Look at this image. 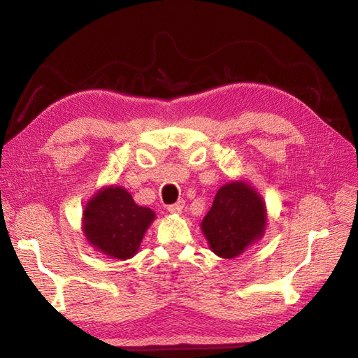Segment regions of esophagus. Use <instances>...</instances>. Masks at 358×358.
I'll return each mask as SVG.
<instances>
[{"label": "esophagus", "mask_w": 358, "mask_h": 358, "mask_svg": "<svg viewBox=\"0 0 358 358\" xmlns=\"http://www.w3.org/2000/svg\"><path fill=\"white\" fill-rule=\"evenodd\" d=\"M183 208H185V201L179 200L178 203L169 206V212H171V213H180L183 210Z\"/></svg>", "instance_id": "obj_1"}]
</instances>
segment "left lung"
Instances as JSON below:
<instances>
[{"label":"left lung","mask_w":358,"mask_h":358,"mask_svg":"<svg viewBox=\"0 0 358 358\" xmlns=\"http://www.w3.org/2000/svg\"><path fill=\"white\" fill-rule=\"evenodd\" d=\"M267 224L263 197L245 180L225 183L216 192L201 231L212 252L234 258L262 239Z\"/></svg>","instance_id":"left-lung-1"}]
</instances>
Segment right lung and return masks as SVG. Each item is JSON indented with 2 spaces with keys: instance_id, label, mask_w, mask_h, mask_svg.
<instances>
[{
  "instance_id": "obj_1",
  "label": "right lung",
  "mask_w": 358,
  "mask_h": 358,
  "mask_svg": "<svg viewBox=\"0 0 358 358\" xmlns=\"http://www.w3.org/2000/svg\"><path fill=\"white\" fill-rule=\"evenodd\" d=\"M155 212L138 206L125 188L104 187L86 204L82 230L96 251L128 259L137 254Z\"/></svg>"
}]
</instances>
